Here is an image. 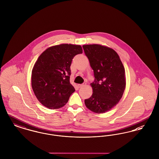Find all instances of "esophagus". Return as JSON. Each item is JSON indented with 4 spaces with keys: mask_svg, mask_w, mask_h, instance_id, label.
Wrapping results in <instances>:
<instances>
[{
    "mask_svg": "<svg viewBox=\"0 0 159 159\" xmlns=\"http://www.w3.org/2000/svg\"><path fill=\"white\" fill-rule=\"evenodd\" d=\"M86 85V83H84L83 84H78V88H81V87H83L84 86H85Z\"/></svg>",
    "mask_w": 159,
    "mask_h": 159,
    "instance_id": "esophagus-1",
    "label": "esophagus"
}]
</instances>
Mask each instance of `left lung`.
<instances>
[{
  "label": "left lung",
  "mask_w": 159,
  "mask_h": 159,
  "mask_svg": "<svg viewBox=\"0 0 159 159\" xmlns=\"http://www.w3.org/2000/svg\"><path fill=\"white\" fill-rule=\"evenodd\" d=\"M85 56L93 70L92 96L85 99L87 108L95 113L107 112L122 98L125 87V70L117 52L100 45H84Z\"/></svg>",
  "instance_id": "1"
}]
</instances>
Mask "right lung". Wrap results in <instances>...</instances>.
<instances>
[{
  "instance_id": "right-lung-1",
  "label": "right lung",
  "mask_w": 159,
  "mask_h": 159,
  "mask_svg": "<svg viewBox=\"0 0 159 159\" xmlns=\"http://www.w3.org/2000/svg\"><path fill=\"white\" fill-rule=\"evenodd\" d=\"M81 53L80 45L67 43L50 47L39 57L32 72V87L44 107L60 108L68 102L75 90L70 83V67L74 57Z\"/></svg>"
}]
</instances>
